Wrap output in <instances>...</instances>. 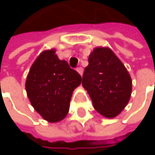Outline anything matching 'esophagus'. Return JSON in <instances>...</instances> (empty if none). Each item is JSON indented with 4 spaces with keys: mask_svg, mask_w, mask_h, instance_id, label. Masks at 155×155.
<instances>
[{
    "mask_svg": "<svg viewBox=\"0 0 155 155\" xmlns=\"http://www.w3.org/2000/svg\"><path fill=\"white\" fill-rule=\"evenodd\" d=\"M76 70H77V72L81 74V75H82V74H83V69H82V67H78Z\"/></svg>",
    "mask_w": 155,
    "mask_h": 155,
    "instance_id": "esophagus-1",
    "label": "esophagus"
}]
</instances>
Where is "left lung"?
<instances>
[{
	"instance_id": "1",
	"label": "left lung",
	"mask_w": 155,
	"mask_h": 155,
	"mask_svg": "<svg viewBox=\"0 0 155 155\" xmlns=\"http://www.w3.org/2000/svg\"><path fill=\"white\" fill-rule=\"evenodd\" d=\"M88 61L82 86L100 114L108 118L115 117L128 103L132 91L131 77L109 48H95Z\"/></svg>"
}]
</instances>
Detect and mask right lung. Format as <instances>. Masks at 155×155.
I'll use <instances>...</instances> for the list:
<instances>
[{
	"mask_svg": "<svg viewBox=\"0 0 155 155\" xmlns=\"http://www.w3.org/2000/svg\"><path fill=\"white\" fill-rule=\"evenodd\" d=\"M81 82V76L52 49L42 52L32 64L26 91L31 105L44 119L58 122L67 115L73 91Z\"/></svg>",
	"mask_w": 155,
	"mask_h": 155,
	"instance_id": "right-lung-1",
	"label": "right lung"
}]
</instances>
